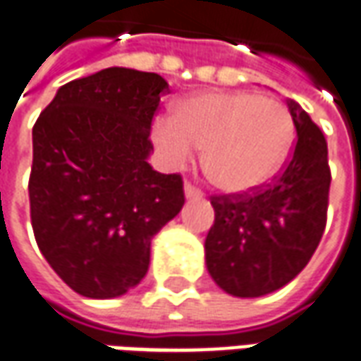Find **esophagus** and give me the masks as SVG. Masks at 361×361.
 <instances>
[{"label":"esophagus","mask_w":361,"mask_h":361,"mask_svg":"<svg viewBox=\"0 0 361 361\" xmlns=\"http://www.w3.org/2000/svg\"><path fill=\"white\" fill-rule=\"evenodd\" d=\"M183 191H185V197L191 199V197H203V191L199 188H195L193 183H189L185 181V185H183Z\"/></svg>","instance_id":"esophagus-1"}]
</instances>
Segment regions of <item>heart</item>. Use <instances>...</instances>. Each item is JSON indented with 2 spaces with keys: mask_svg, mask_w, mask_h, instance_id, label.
Returning a JSON list of instances; mask_svg holds the SVG:
<instances>
[{
  "mask_svg": "<svg viewBox=\"0 0 361 361\" xmlns=\"http://www.w3.org/2000/svg\"><path fill=\"white\" fill-rule=\"evenodd\" d=\"M166 158L185 164L203 148V170L215 188L244 193L279 170L293 140L283 103L248 92H209L178 103L173 117L154 123Z\"/></svg>",
  "mask_w": 361,
  "mask_h": 361,
  "instance_id": "obj_1",
  "label": "heart"
}]
</instances>
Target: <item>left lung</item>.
<instances>
[{"label": "left lung", "mask_w": 361, "mask_h": 361, "mask_svg": "<svg viewBox=\"0 0 361 361\" xmlns=\"http://www.w3.org/2000/svg\"><path fill=\"white\" fill-rule=\"evenodd\" d=\"M289 160L268 183L213 195L215 223L205 238L207 269L234 297H259L289 283L317 250L326 226L330 166L326 138L295 102Z\"/></svg>", "instance_id": "obj_1"}]
</instances>
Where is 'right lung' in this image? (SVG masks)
<instances>
[{
  "mask_svg": "<svg viewBox=\"0 0 361 361\" xmlns=\"http://www.w3.org/2000/svg\"><path fill=\"white\" fill-rule=\"evenodd\" d=\"M162 75L107 68L68 82L32 127V233L75 293L111 299L140 283L150 242L185 203L180 173L152 170Z\"/></svg>",
  "mask_w": 361,
  "mask_h": 361,
  "instance_id": "right-lung-1",
  "label": "right lung"
}]
</instances>
